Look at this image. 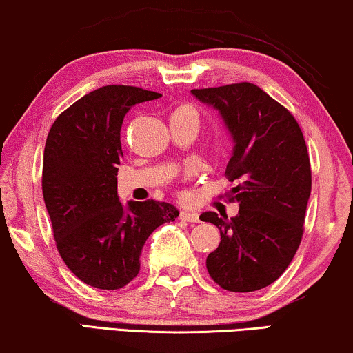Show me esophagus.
I'll use <instances>...</instances> for the list:
<instances>
[{"label": "esophagus", "instance_id": "34e87169", "mask_svg": "<svg viewBox=\"0 0 353 353\" xmlns=\"http://www.w3.org/2000/svg\"><path fill=\"white\" fill-rule=\"evenodd\" d=\"M180 216L181 220L191 221V223H197V221H199V214H196V212H191V210H183Z\"/></svg>", "mask_w": 353, "mask_h": 353}]
</instances>
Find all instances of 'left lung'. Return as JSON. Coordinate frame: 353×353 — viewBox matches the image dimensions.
<instances>
[{
    "instance_id": "8db88e82",
    "label": "left lung",
    "mask_w": 353,
    "mask_h": 353,
    "mask_svg": "<svg viewBox=\"0 0 353 353\" xmlns=\"http://www.w3.org/2000/svg\"><path fill=\"white\" fill-rule=\"evenodd\" d=\"M191 93L223 119L234 143L225 175L239 181L231 196L239 202L238 215L199 216L220 230L207 272L226 291H259L281 276L302 241L312 191L305 139L294 115L257 85L243 81Z\"/></svg>"
}]
</instances>
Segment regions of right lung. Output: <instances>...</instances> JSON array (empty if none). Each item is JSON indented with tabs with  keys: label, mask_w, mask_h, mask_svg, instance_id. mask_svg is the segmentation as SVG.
Returning <instances> with one entry per match:
<instances>
[{
	"label": "right lung",
	"mask_w": 353,
	"mask_h": 353,
	"mask_svg": "<svg viewBox=\"0 0 353 353\" xmlns=\"http://www.w3.org/2000/svg\"><path fill=\"white\" fill-rule=\"evenodd\" d=\"M161 96L137 86H103L65 109L48 133L41 188L52 234L62 260L88 286H127L139 273L146 239L180 215L167 202L123 205L117 196L125 114Z\"/></svg>",
	"instance_id": "add662e5"
}]
</instances>
